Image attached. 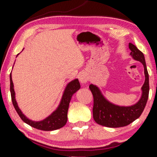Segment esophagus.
Wrapping results in <instances>:
<instances>
[{
    "label": "esophagus",
    "mask_w": 157,
    "mask_h": 157,
    "mask_svg": "<svg viewBox=\"0 0 157 157\" xmlns=\"http://www.w3.org/2000/svg\"><path fill=\"white\" fill-rule=\"evenodd\" d=\"M88 77L87 75H85V74H82V75H80V77H79V80H80V82H81V83L84 84V83H86L88 81Z\"/></svg>",
    "instance_id": "obj_1"
}]
</instances>
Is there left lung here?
I'll return each mask as SVG.
<instances>
[{"label": "left lung", "instance_id": "obj_1", "mask_svg": "<svg viewBox=\"0 0 157 157\" xmlns=\"http://www.w3.org/2000/svg\"><path fill=\"white\" fill-rule=\"evenodd\" d=\"M130 55L135 60L140 61L144 66L145 82L141 88L142 95L139 101L130 106H120L109 102L100 89L91 84L89 89L94 97L93 117L99 125L109 128H120L126 126L138 119L146 105L149 94V76L143 53L134 44L129 43Z\"/></svg>", "mask_w": 157, "mask_h": 157}]
</instances>
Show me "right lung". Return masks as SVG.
Here are the masks:
<instances>
[{
    "label": "right lung",
    "mask_w": 157,
    "mask_h": 157,
    "mask_svg": "<svg viewBox=\"0 0 157 157\" xmlns=\"http://www.w3.org/2000/svg\"><path fill=\"white\" fill-rule=\"evenodd\" d=\"M19 55V54H18ZM80 89V84L79 82L78 79H75L67 84L65 88V90L63 94L62 98L58 107L55 111H54L49 116L45 118L41 121H32L27 118L22 113L21 110L19 109L17 102L15 100V92L14 90V85L12 79V74H10V92L12 97V101L14 107L18 113L20 117L23 122L35 128L39 129L42 131H54L63 127L67 122V113L69 102L72 95L76 93Z\"/></svg>",
    "instance_id": "right-lung-1"
}]
</instances>
